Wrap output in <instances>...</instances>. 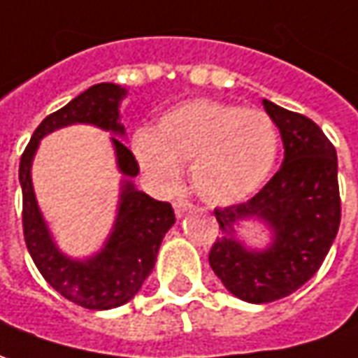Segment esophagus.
<instances>
[{
    "label": "esophagus",
    "instance_id": "obj_1",
    "mask_svg": "<svg viewBox=\"0 0 358 358\" xmlns=\"http://www.w3.org/2000/svg\"><path fill=\"white\" fill-rule=\"evenodd\" d=\"M194 205L189 203L187 199H184V197H178V199H174V213H176V217H182L184 213H187L189 209H192Z\"/></svg>",
    "mask_w": 358,
    "mask_h": 358
}]
</instances>
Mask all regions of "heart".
<instances>
[{
	"mask_svg": "<svg viewBox=\"0 0 358 358\" xmlns=\"http://www.w3.org/2000/svg\"><path fill=\"white\" fill-rule=\"evenodd\" d=\"M134 155L161 189H174L189 164L197 196L215 205L256 194L273 169L277 129L257 108L196 99L162 114L153 134L134 137Z\"/></svg>",
	"mask_w": 358,
	"mask_h": 358,
	"instance_id": "obj_1",
	"label": "heart"
}]
</instances>
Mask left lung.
Masks as SVG:
<instances>
[{"mask_svg":"<svg viewBox=\"0 0 358 358\" xmlns=\"http://www.w3.org/2000/svg\"><path fill=\"white\" fill-rule=\"evenodd\" d=\"M279 127L285 159L273 178L248 201L215 209L222 231L209 266L240 301L264 304L289 296L316 273L341 221L336 147L314 122L264 99ZM259 218L274 231L266 250H246L234 224Z\"/></svg>","mask_w":358,"mask_h":358,"instance_id":"8db88e82","label":"left lung"}]
</instances>
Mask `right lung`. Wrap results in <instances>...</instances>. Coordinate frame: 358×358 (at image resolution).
<instances>
[{"mask_svg": "<svg viewBox=\"0 0 358 358\" xmlns=\"http://www.w3.org/2000/svg\"><path fill=\"white\" fill-rule=\"evenodd\" d=\"M126 89L114 83L92 85L73 101L42 120L27 145L19 164V182L22 187V234L34 266L42 277L67 301L89 310L116 308L131 301L143 281L153 271L157 254L164 234L176 217L169 201H157L124 180L120 194L118 217L104 248L89 259H71L64 256L50 236L42 219L31 180L32 157L40 139L71 124H92L124 136L120 124V101ZM118 169L126 178L139 172L134 153L118 137H112Z\"/></svg>", "mask_w": 358, "mask_h": 358, "instance_id": "obj_1", "label": "right lung"}]
</instances>
